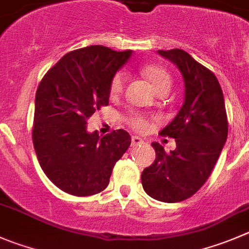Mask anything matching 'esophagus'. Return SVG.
<instances>
[{
	"label": "esophagus",
	"mask_w": 249,
	"mask_h": 249,
	"mask_svg": "<svg viewBox=\"0 0 249 249\" xmlns=\"http://www.w3.org/2000/svg\"><path fill=\"white\" fill-rule=\"evenodd\" d=\"M144 144L143 139H141L139 137H132V145L137 146V145H142Z\"/></svg>",
	"instance_id": "34e87169"
}]
</instances>
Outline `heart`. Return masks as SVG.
<instances>
[{
	"mask_svg": "<svg viewBox=\"0 0 249 249\" xmlns=\"http://www.w3.org/2000/svg\"><path fill=\"white\" fill-rule=\"evenodd\" d=\"M142 72H143L144 77L150 82V84L153 85V88L158 91V93H160V91L170 90V88H171V84H172V79L170 73L167 72L164 67L158 65H149V66H145ZM126 82H127L126 73L123 72V71H120V72L116 73V74L113 75L110 84L111 96L120 95V94L123 91V89H124ZM128 123L132 128H134L136 131H139V132H145L146 129L149 128V121L146 120L145 117H143V116H139V115L133 116V117L129 118Z\"/></svg>",
	"mask_w": 249,
	"mask_h": 249,
	"instance_id": "b5f03b06",
	"label": "heart"
}]
</instances>
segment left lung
Returning a JSON list of instances; mask_svg holds the SVG:
<instances>
[{
	"label": "left lung",
	"instance_id": "1",
	"mask_svg": "<svg viewBox=\"0 0 249 249\" xmlns=\"http://www.w3.org/2000/svg\"><path fill=\"white\" fill-rule=\"evenodd\" d=\"M177 66L184 82V103L160 134L176 139L166 154L153 143L155 161L142 172V184L151 198L165 203L192 197L207 182L227 138L224 94L214 73L179 49L159 50Z\"/></svg>",
	"mask_w": 249,
	"mask_h": 249
}]
</instances>
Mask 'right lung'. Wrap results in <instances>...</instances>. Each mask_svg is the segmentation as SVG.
Instances as JSON below:
<instances>
[{"label": "right lung", "mask_w": 249, "mask_h": 249, "mask_svg": "<svg viewBox=\"0 0 249 249\" xmlns=\"http://www.w3.org/2000/svg\"><path fill=\"white\" fill-rule=\"evenodd\" d=\"M132 51L91 45L66 53L47 71L35 95L33 143L50 181L77 197L107 187L116 162L131 145L123 129L100 137L87 120L108 105L113 75Z\"/></svg>", "instance_id": "1"}]
</instances>
